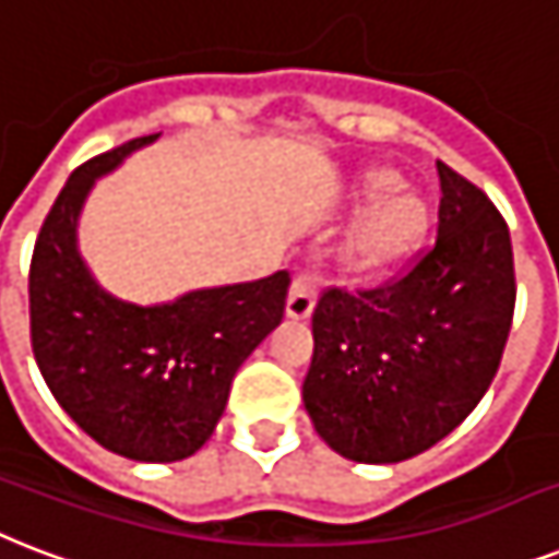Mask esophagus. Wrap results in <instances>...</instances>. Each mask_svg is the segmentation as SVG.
Wrapping results in <instances>:
<instances>
[{
  "instance_id": "34e87169",
  "label": "esophagus",
  "mask_w": 559,
  "mask_h": 559,
  "mask_svg": "<svg viewBox=\"0 0 559 559\" xmlns=\"http://www.w3.org/2000/svg\"><path fill=\"white\" fill-rule=\"evenodd\" d=\"M314 297H318V285L311 276H297L288 288V300H285V314L294 320H306L314 311Z\"/></svg>"
}]
</instances>
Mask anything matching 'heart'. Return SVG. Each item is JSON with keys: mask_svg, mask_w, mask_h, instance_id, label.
I'll use <instances>...</instances> for the list:
<instances>
[{"mask_svg": "<svg viewBox=\"0 0 559 559\" xmlns=\"http://www.w3.org/2000/svg\"><path fill=\"white\" fill-rule=\"evenodd\" d=\"M393 189L396 177L379 168H370L353 183V206H367L347 236V253L356 265H388L400 259L423 230V203L414 194Z\"/></svg>", "mask_w": 559, "mask_h": 559, "instance_id": "b5f03b06", "label": "heart"}]
</instances>
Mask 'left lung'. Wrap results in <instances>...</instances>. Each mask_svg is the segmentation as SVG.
Wrapping results in <instances>:
<instances>
[{
    "label": "left lung",
    "mask_w": 559,
    "mask_h": 559,
    "mask_svg": "<svg viewBox=\"0 0 559 559\" xmlns=\"http://www.w3.org/2000/svg\"><path fill=\"white\" fill-rule=\"evenodd\" d=\"M437 177V239L408 274L370 292L329 288L311 314L302 405L329 449L356 464H400L455 431L508 344V224L440 159Z\"/></svg>",
    "instance_id": "8db88e82"
}]
</instances>
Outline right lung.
Segmentation results:
<instances>
[{
	"instance_id": "1",
	"label": "right lung",
	"mask_w": 559,
	"mask_h": 559,
	"mask_svg": "<svg viewBox=\"0 0 559 559\" xmlns=\"http://www.w3.org/2000/svg\"><path fill=\"white\" fill-rule=\"evenodd\" d=\"M157 140L140 136L72 171L28 274L32 347L49 391L95 443L142 464L183 461L210 440L239 367L280 326L292 283L276 271L142 306L95 280L78 250L86 198Z\"/></svg>"
}]
</instances>
